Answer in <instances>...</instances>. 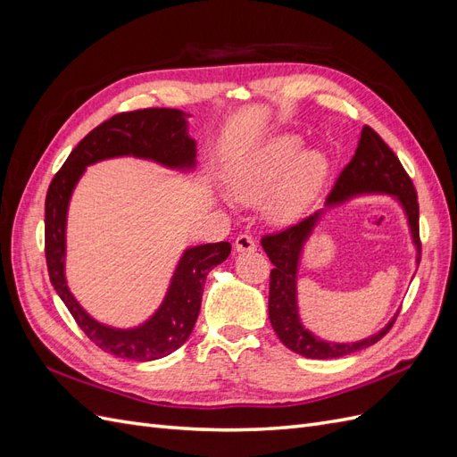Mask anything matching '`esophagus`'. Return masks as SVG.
Here are the masks:
<instances>
[{
  "label": "esophagus",
  "instance_id": "1",
  "mask_svg": "<svg viewBox=\"0 0 457 457\" xmlns=\"http://www.w3.org/2000/svg\"><path fill=\"white\" fill-rule=\"evenodd\" d=\"M234 250H237L238 253H250V252L257 250V244L250 237V234H240L237 242H234Z\"/></svg>",
  "mask_w": 457,
  "mask_h": 457
}]
</instances>
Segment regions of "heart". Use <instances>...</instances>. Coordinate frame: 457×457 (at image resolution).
<instances>
[{
  "label": "heart",
  "mask_w": 457,
  "mask_h": 457,
  "mask_svg": "<svg viewBox=\"0 0 457 457\" xmlns=\"http://www.w3.org/2000/svg\"><path fill=\"white\" fill-rule=\"evenodd\" d=\"M301 146L299 135L282 133L234 160L227 173L230 198L244 205L267 200L272 223H295L320 195L329 171L322 150Z\"/></svg>",
  "instance_id": "b5f03b06"
}]
</instances>
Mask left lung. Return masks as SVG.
Returning <instances> with one entry per match:
<instances>
[{"instance_id": "8db88e82", "label": "left lung", "mask_w": 457, "mask_h": 457, "mask_svg": "<svg viewBox=\"0 0 457 457\" xmlns=\"http://www.w3.org/2000/svg\"><path fill=\"white\" fill-rule=\"evenodd\" d=\"M391 196L403 210L410 238L416 250V265H420L421 244H420V205L418 195L413 188L408 173L403 163L398 162L395 152L383 143L381 137L371 128H364L361 133V141L354 152L353 160L339 175L337 183L326 200V207L316 212L309 219L301 220L299 225L287 228L280 234H272L261 240L262 250L267 252L274 269L270 270V289H269V318L276 336L286 345L289 351H294L305 358H339L347 356L356 351H362L370 345L378 343L386 331L391 329L396 320V314L386 322L376 334L364 339L339 343L326 341L303 324L297 301V274L303 252L314 234V228L320 225V220L328 210L341 207L361 196Z\"/></svg>"}]
</instances>
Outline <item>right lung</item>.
<instances>
[{"instance_id": "obj_1", "label": "right lung", "mask_w": 457, "mask_h": 457, "mask_svg": "<svg viewBox=\"0 0 457 457\" xmlns=\"http://www.w3.org/2000/svg\"><path fill=\"white\" fill-rule=\"evenodd\" d=\"M188 118L190 114L177 108H145L112 116L79 141L47 190L46 259L51 284L96 347L128 361H158L190 337L200 312L207 272L228 257L230 244L187 247L177 261L160 307L139 326L114 328L93 318L68 287L64 272L68 205L87 165L104 160L131 156L179 173L195 171L198 150L196 141L188 135Z\"/></svg>"}]
</instances>
